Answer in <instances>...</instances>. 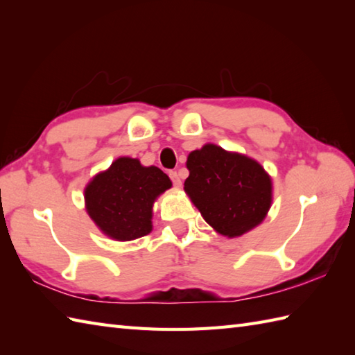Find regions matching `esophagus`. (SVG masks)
<instances>
[{
    "label": "esophagus",
    "instance_id": "34e87169",
    "mask_svg": "<svg viewBox=\"0 0 355 355\" xmlns=\"http://www.w3.org/2000/svg\"><path fill=\"white\" fill-rule=\"evenodd\" d=\"M169 177H171V180H172L173 186H175V187H180V186H182V180H180V175H178V173H177L175 171L169 172Z\"/></svg>",
    "mask_w": 355,
    "mask_h": 355
}]
</instances>
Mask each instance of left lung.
<instances>
[{"label":"left lung","mask_w":355,"mask_h":355,"mask_svg":"<svg viewBox=\"0 0 355 355\" xmlns=\"http://www.w3.org/2000/svg\"><path fill=\"white\" fill-rule=\"evenodd\" d=\"M184 192L215 232L243 236L266 220L273 202V183L253 158L206 143L187 155Z\"/></svg>","instance_id":"left-lung-1"}]
</instances>
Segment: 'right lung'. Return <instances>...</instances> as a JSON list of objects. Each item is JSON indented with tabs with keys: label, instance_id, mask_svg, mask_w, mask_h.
I'll use <instances>...</instances> for the list:
<instances>
[{
	"label": "right lung",
	"instance_id": "add662e5",
	"mask_svg": "<svg viewBox=\"0 0 355 355\" xmlns=\"http://www.w3.org/2000/svg\"><path fill=\"white\" fill-rule=\"evenodd\" d=\"M171 187L169 177L157 166L119 157L85 186V209L105 236L134 241L153 230L154 202Z\"/></svg>",
	"mask_w": 355,
	"mask_h": 355
}]
</instances>
